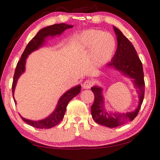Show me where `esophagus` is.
<instances>
[{
  "mask_svg": "<svg viewBox=\"0 0 160 160\" xmlns=\"http://www.w3.org/2000/svg\"><path fill=\"white\" fill-rule=\"evenodd\" d=\"M92 85H93L92 81L90 80H87L85 81V82H84L82 87H83V88H85V89H89V88H90Z\"/></svg>",
  "mask_w": 160,
  "mask_h": 160,
  "instance_id": "esophagus-1",
  "label": "esophagus"
}]
</instances>
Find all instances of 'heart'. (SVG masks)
I'll return each mask as SVG.
<instances>
[{
	"label": "heart",
	"instance_id": "b5f03b06",
	"mask_svg": "<svg viewBox=\"0 0 160 160\" xmlns=\"http://www.w3.org/2000/svg\"><path fill=\"white\" fill-rule=\"evenodd\" d=\"M78 44L81 48H91L90 62L94 66L106 63L112 58L116 49V41L112 35L96 29L83 32Z\"/></svg>",
	"mask_w": 160,
	"mask_h": 160
}]
</instances>
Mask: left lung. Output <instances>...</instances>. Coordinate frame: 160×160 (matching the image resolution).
I'll return each mask as SVG.
<instances>
[{
  "instance_id": "1",
  "label": "left lung",
  "mask_w": 160,
  "mask_h": 160,
  "mask_svg": "<svg viewBox=\"0 0 160 160\" xmlns=\"http://www.w3.org/2000/svg\"><path fill=\"white\" fill-rule=\"evenodd\" d=\"M118 45L115 55L108 64L132 79L139 96L138 107L134 112L123 113H112L104 109V99L102 89L94 86L91 88L94 94V102L91 106L92 116L94 121L108 128H116L131 121L136 117L141 107L145 94V80L142 62L131 42L118 28L113 27Z\"/></svg>"
}]
</instances>
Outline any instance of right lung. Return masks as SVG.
Listing matches in <instances>:
<instances>
[{
  "instance_id": "right-lung-1",
  "label": "right lung",
  "mask_w": 160,
  "mask_h": 160,
  "mask_svg": "<svg viewBox=\"0 0 160 160\" xmlns=\"http://www.w3.org/2000/svg\"><path fill=\"white\" fill-rule=\"evenodd\" d=\"M71 28H72V25H68L64 23L56 24V25H53L47 27V28H43L38 32L36 34V36L34 38H32V39L28 43V44L27 45L24 51L22 54L20 61L18 62L17 66H16L12 85V97L13 94H14L15 88L18 78L20 76V75L22 74L24 71H25L26 58L28 57L29 54L32 52L33 51H35L38 48L41 47L43 44V43L44 42L46 37H47L48 36L59 35L61 34L65 29ZM80 90L81 87L80 85H78L66 92L61 97L60 99H59L57 107H56V109L54 111V112L45 119H43V120L38 121H34L28 120V119L24 118L23 117H22V116H20V117L25 123L34 127V128L42 129L51 128L52 127L58 125V124L61 122L62 119L63 118V116L65 114V112H66V107L68 106V102L73 98V97H75L80 93ZM14 101L16 104L15 99Z\"/></svg>"
}]
</instances>
